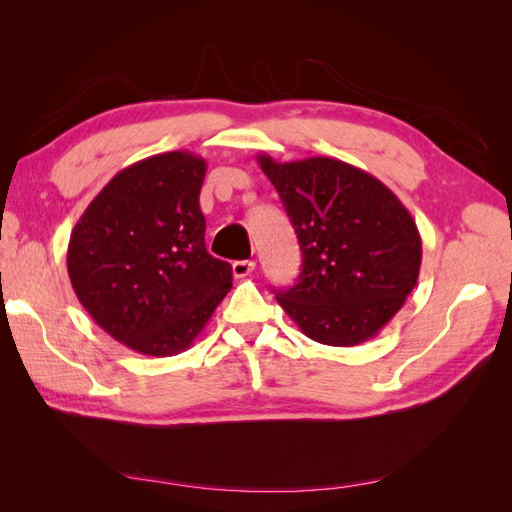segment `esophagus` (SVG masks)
Returning a JSON list of instances; mask_svg holds the SVG:
<instances>
[{
  "instance_id": "34e87169",
  "label": "esophagus",
  "mask_w": 512,
  "mask_h": 512,
  "mask_svg": "<svg viewBox=\"0 0 512 512\" xmlns=\"http://www.w3.org/2000/svg\"><path fill=\"white\" fill-rule=\"evenodd\" d=\"M254 269H256V262L254 260H237V262H232V273H235V277L252 275Z\"/></svg>"
}]
</instances>
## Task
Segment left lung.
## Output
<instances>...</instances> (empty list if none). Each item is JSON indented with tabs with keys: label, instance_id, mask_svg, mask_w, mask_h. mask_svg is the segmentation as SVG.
Masks as SVG:
<instances>
[{
	"label": "left lung",
	"instance_id": "1",
	"mask_svg": "<svg viewBox=\"0 0 512 512\" xmlns=\"http://www.w3.org/2000/svg\"><path fill=\"white\" fill-rule=\"evenodd\" d=\"M275 185L303 254L299 284L275 299L318 344L359 346L406 303L423 243L404 203L365 170L335 158L256 156Z\"/></svg>",
	"mask_w": 512,
	"mask_h": 512
}]
</instances>
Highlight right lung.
I'll return each mask as SVG.
<instances>
[{
	"label": "right lung",
	"mask_w": 512,
	"mask_h": 512,
	"mask_svg": "<svg viewBox=\"0 0 512 512\" xmlns=\"http://www.w3.org/2000/svg\"><path fill=\"white\" fill-rule=\"evenodd\" d=\"M207 162L168 151L108 181L72 228L68 275L87 314L147 356L188 350L232 288L205 247L198 196Z\"/></svg>",
	"instance_id": "1"
}]
</instances>
